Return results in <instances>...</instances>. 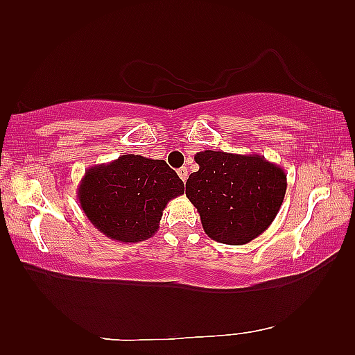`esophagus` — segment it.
<instances>
[{
  "mask_svg": "<svg viewBox=\"0 0 355 355\" xmlns=\"http://www.w3.org/2000/svg\"><path fill=\"white\" fill-rule=\"evenodd\" d=\"M177 173H178V177L183 180V182H186V180H187V169L184 168V166H183V168H180V169L177 171Z\"/></svg>",
  "mask_w": 355,
  "mask_h": 355,
  "instance_id": "esophagus-1",
  "label": "esophagus"
}]
</instances>
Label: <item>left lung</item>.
<instances>
[{"instance_id": "obj_1", "label": "left lung", "mask_w": 355, "mask_h": 355, "mask_svg": "<svg viewBox=\"0 0 355 355\" xmlns=\"http://www.w3.org/2000/svg\"><path fill=\"white\" fill-rule=\"evenodd\" d=\"M200 169L186 182V197L197 207L202 229L216 243L243 245L273 223L286 191V175L262 155L201 150Z\"/></svg>"}]
</instances>
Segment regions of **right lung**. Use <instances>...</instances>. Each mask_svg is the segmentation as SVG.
<instances>
[{
    "label": "right lung",
    "mask_w": 355,
    "mask_h": 355,
    "mask_svg": "<svg viewBox=\"0 0 355 355\" xmlns=\"http://www.w3.org/2000/svg\"><path fill=\"white\" fill-rule=\"evenodd\" d=\"M184 193V184L164 160L126 154L85 171L78 200L94 227L119 243L155 235L163 210Z\"/></svg>",
    "instance_id": "obj_1"
}]
</instances>
